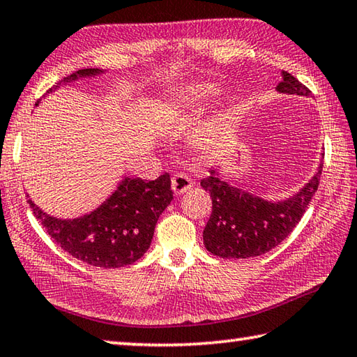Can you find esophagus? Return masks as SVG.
Here are the masks:
<instances>
[{"label":"esophagus","mask_w":357,"mask_h":357,"mask_svg":"<svg viewBox=\"0 0 357 357\" xmlns=\"http://www.w3.org/2000/svg\"><path fill=\"white\" fill-rule=\"evenodd\" d=\"M192 187V179L187 176L185 173H176L173 174L172 178V189L176 195H183L184 192H187Z\"/></svg>","instance_id":"1"}]
</instances>
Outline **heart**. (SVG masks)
Returning a JSON list of instances; mask_svg holds the SVG:
<instances>
[{
    "label": "heart",
    "instance_id": "b5f03b06",
    "mask_svg": "<svg viewBox=\"0 0 357 357\" xmlns=\"http://www.w3.org/2000/svg\"><path fill=\"white\" fill-rule=\"evenodd\" d=\"M212 92L211 89H206V87H199V89H189L183 92L181 95H178L176 98L172 101L170 107L174 109V111H178V109H183V107H189L193 105H198L201 100H204L207 95Z\"/></svg>",
    "mask_w": 357,
    "mask_h": 357
}]
</instances>
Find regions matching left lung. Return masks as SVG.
I'll use <instances>...</instances> for the list:
<instances>
[{
	"label": "left lung",
	"instance_id": "1",
	"mask_svg": "<svg viewBox=\"0 0 357 357\" xmlns=\"http://www.w3.org/2000/svg\"><path fill=\"white\" fill-rule=\"evenodd\" d=\"M278 90L306 96L310 93L287 71H282ZM321 168L320 164L319 172L298 195L281 203H268L231 187L220 179L215 170H211V176L201 179V187L212 198V213L203 231L207 251L220 257L248 259L265 255L280 245L306 212L319 189Z\"/></svg>",
	"mask_w": 357,
	"mask_h": 357
}]
</instances>
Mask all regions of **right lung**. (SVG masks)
Wrapping results in <instances>:
<instances>
[{"label":"right lung","instance_id":"add662e5","mask_svg":"<svg viewBox=\"0 0 357 357\" xmlns=\"http://www.w3.org/2000/svg\"><path fill=\"white\" fill-rule=\"evenodd\" d=\"M96 73H100L98 68L77 70L57 86L77 76ZM172 199L170 174L164 173L154 181L126 178L105 204L75 220L50 217L31 199L28 203L45 231L63 251L93 267L119 268L139 261L150 248L158 218Z\"/></svg>","mask_w":357,"mask_h":357}]
</instances>
